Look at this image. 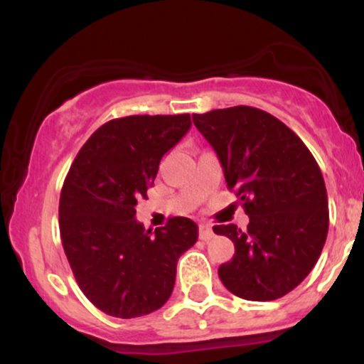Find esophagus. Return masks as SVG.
Returning <instances> with one entry per match:
<instances>
[{"label":"esophagus","instance_id":"esophagus-1","mask_svg":"<svg viewBox=\"0 0 364 364\" xmlns=\"http://www.w3.org/2000/svg\"><path fill=\"white\" fill-rule=\"evenodd\" d=\"M198 236H200V240H203V241L210 240V237L214 236V231H212V225L200 224L198 225Z\"/></svg>","mask_w":364,"mask_h":364}]
</instances>
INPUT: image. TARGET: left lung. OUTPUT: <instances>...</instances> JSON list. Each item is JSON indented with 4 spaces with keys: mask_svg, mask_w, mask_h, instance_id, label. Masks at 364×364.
<instances>
[{
    "mask_svg": "<svg viewBox=\"0 0 364 364\" xmlns=\"http://www.w3.org/2000/svg\"><path fill=\"white\" fill-rule=\"evenodd\" d=\"M193 123L250 217L245 231L214 225L235 243L220 281L248 301L282 298L311 272L327 240V190L315 157L291 128L257 107L193 114Z\"/></svg>",
    "mask_w": 364,
    "mask_h": 364,
    "instance_id": "obj_1",
    "label": "left lung"
}]
</instances>
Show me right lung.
Segmentation results:
<instances>
[{
  "label": "right lung",
  "instance_id": "1",
  "mask_svg": "<svg viewBox=\"0 0 364 364\" xmlns=\"http://www.w3.org/2000/svg\"><path fill=\"white\" fill-rule=\"evenodd\" d=\"M190 127V114L107 121L63 183V250L83 294L116 318L149 315L168 301L179 257L198 240L188 217H173L154 232L135 219L136 200L147 196L161 159Z\"/></svg>",
  "mask_w": 364,
  "mask_h": 364
}]
</instances>
